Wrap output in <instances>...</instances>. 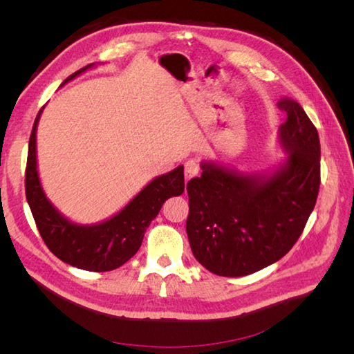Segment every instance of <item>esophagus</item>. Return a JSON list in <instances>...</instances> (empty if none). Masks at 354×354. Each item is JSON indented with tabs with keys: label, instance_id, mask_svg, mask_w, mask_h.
<instances>
[{
	"label": "esophagus",
	"instance_id": "obj_1",
	"mask_svg": "<svg viewBox=\"0 0 354 354\" xmlns=\"http://www.w3.org/2000/svg\"><path fill=\"white\" fill-rule=\"evenodd\" d=\"M198 174H199V164H198V160H194V159L187 160V162L185 164V176H186V180L194 178V177H196Z\"/></svg>",
	"mask_w": 354,
	"mask_h": 354
}]
</instances>
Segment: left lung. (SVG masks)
Segmentation results:
<instances>
[{
	"mask_svg": "<svg viewBox=\"0 0 354 354\" xmlns=\"http://www.w3.org/2000/svg\"><path fill=\"white\" fill-rule=\"evenodd\" d=\"M288 118L277 130L285 159L274 168L245 173L202 160L187 183L186 232L195 259L214 274L238 277L281 260L303 233L320 185L316 127L297 102L282 99Z\"/></svg>",
	"mask_w": 354,
	"mask_h": 354,
	"instance_id": "obj_1",
	"label": "left lung"
}]
</instances>
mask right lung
<instances>
[{
	"instance_id": "right-lung-1",
	"label": "right lung",
	"mask_w": 354,
	"mask_h": 354,
	"mask_svg": "<svg viewBox=\"0 0 354 354\" xmlns=\"http://www.w3.org/2000/svg\"><path fill=\"white\" fill-rule=\"evenodd\" d=\"M95 66L97 63H90L72 73L60 87ZM44 108L46 106H42L32 127L25 180L26 199L41 238L57 259L78 269L90 272L118 269L140 248L146 229L156 218L164 202L185 192V168L178 165L169 173L149 181L124 208L109 218L93 224L75 223L53 205L41 185L37 159V128Z\"/></svg>"
}]
</instances>
